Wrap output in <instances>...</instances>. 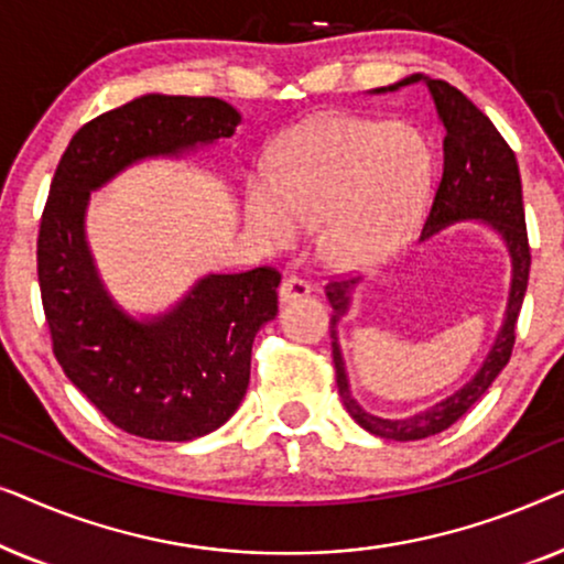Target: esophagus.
Returning <instances> with one entry per match:
<instances>
[{
    "label": "esophagus",
    "instance_id": "1",
    "mask_svg": "<svg viewBox=\"0 0 564 564\" xmlns=\"http://www.w3.org/2000/svg\"><path fill=\"white\" fill-rule=\"evenodd\" d=\"M311 295V284L300 280V276H284L280 284V303H295Z\"/></svg>",
    "mask_w": 564,
    "mask_h": 564
}]
</instances>
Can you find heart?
Listing matches in <instances>:
<instances>
[{
    "label": "heart",
    "instance_id": "1",
    "mask_svg": "<svg viewBox=\"0 0 564 564\" xmlns=\"http://www.w3.org/2000/svg\"><path fill=\"white\" fill-rule=\"evenodd\" d=\"M434 182V153L413 128L330 115L305 122L269 151L267 174L243 184L251 228L274 249L313 226L330 261L369 264L411 234Z\"/></svg>",
    "mask_w": 564,
    "mask_h": 564
}]
</instances>
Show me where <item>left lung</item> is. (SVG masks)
I'll return each mask as SVG.
<instances>
[{
	"instance_id": "left-lung-1",
	"label": "left lung",
	"mask_w": 564,
	"mask_h": 564,
	"mask_svg": "<svg viewBox=\"0 0 564 564\" xmlns=\"http://www.w3.org/2000/svg\"><path fill=\"white\" fill-rule=\"evenodd\" d=\"M403 87H423L431 102L436 107L438 122L444 126V172L438 182L434 205L426 223H423L421 241H429L438 230L454 226V223H482L503 241L508 259H511V288H508L503 323L490 351L485 354L482 365L473 375V380L454 390L438 403L415 411L411 415H375L365 411L351 395L346 361L338 344V323L351 311L354 292L361 284V276L344 282L326 284V297L334 315H330V349H334L336 384L344 408L354 421L369 434L392 442H419V438L442 434L454 421H459L477 400L485 395L500 369L511 359L516 341V321H519L523 295L529 284L531 253L527 241V223H523V197H521V174L516 164L513 151L508 149L503 135L492 126L488 115L469 102L457 87L442 79H431L426 74H411L390 87L372 89V95H388Z\"/></svg>"
}]
</instances>
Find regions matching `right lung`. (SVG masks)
<instances>
[{
    "instance_id": "1",
    "label": "right lung",
    "mask_w": 564,
    "mask_h": 564,
    "mask_svg": "<svg viewBox=\"0 0 564 564\" xmlns=\"http://www.w3.org/2000/svg\"><path fill=\"white\" fill-rule=\"evenodd\" d=\"M238 122L236 107L215 97L141 95L79 128L51 182L37 282L53 354L107 421L151 442H192L238 411L282 276L269 267L210 272L164 313L133 315L99 276L87 207L126 169L187 159L234 135Z\"/></svg>"
}]
</instances>
